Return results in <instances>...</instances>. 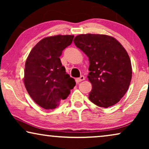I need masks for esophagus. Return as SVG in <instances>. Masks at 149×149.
<instances>
[{"label": "esophagus", "mask_w": 149, "mask_h": 149, "mask_svg": "<svg viewBox=\"0 0 149 149\" xmlns=\"http://www.w3.org/2000/svg\"><path fill=\"white\" fill-rule=\"evenodd\" d=\"M84 80H85V77L84 76H81L80 77H79V78L76 79V82L77 83H80V82H81V81H83Z\"/></svg>", "instance_id": "34e87169"}]
</instances>
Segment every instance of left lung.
<instances>
[{
  "label": "left lung",
  "instance_id": "1",
  "mask_svg": "<svg viewBox=\"0 0 149 149\" xmlns=\"http://www.w3.org/2000/svg\"><path fill=\"white\" fill-rule=\"evenodd\" d=\"M74 42L90 63L89 100L104 108L119 102L127 92L132 76L131 61L125 48L116 38L105 34H79Z\"/></svg>",
  "mask_w": 149,
  "mask_h": 149
}]
</instances>
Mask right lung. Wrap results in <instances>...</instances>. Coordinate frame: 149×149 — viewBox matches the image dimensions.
I'll return each mask as SVG.
<instances>
[{"label":"right lung","instance_id":"right-lung-1","mask_svg":"<svg viewBox=\"0 0 149 149\" xmlns=\"http://www.w3.org/2000/svg\"><path fill=\"white\" fill-rule=\"evenodd\" d=\"M73 38L74 35H56L42 38L26 61L24 85L32 99L45 109L58 107L76 85L60 59Z\"/></svg>","mask_w":149,"mask_h":149}]
</instances>
